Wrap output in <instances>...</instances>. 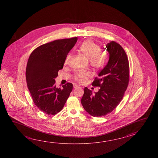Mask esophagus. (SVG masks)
Returning a JSON list of instances; mask_svg holds the SVG:
<instances>
[{"label": "esophagus", "instance_id": "esophagus-1", "mask_svg": "<svg viewBox=\"0 0 158 158\" xmlns=\"http://www.w3.org/2000/svg\"><path fill=\"white\" fill-rule=\"evenodd\" d=\"M80 87V86H79L78 85H77V84H73V87H74V88H77V87Z\"/></svg>", "mask_w": 158, "mask_h": 158}]
</instances>
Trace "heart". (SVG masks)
<instances>
[{"label": "heart", "instance_id": "b5f03b06", "mask_svg": "<svg viewBox=\"0 0 158 158\" xmlns=\"http://www.w3.org/2000/svg\"><path fill=\"white\" fill-rule=\"evenodd\" d=\"M78 51L83 56L89 59L91 67L99 69L105 65L107 57V54L93 41L85 40L80 46ZM69 57L70 55H68L67 60ZM91 76V73L89 71H78L74 75V80L78 83H83Z\"/></svg>", "mask_w": 158, "mask_h": 158}]
</instances>
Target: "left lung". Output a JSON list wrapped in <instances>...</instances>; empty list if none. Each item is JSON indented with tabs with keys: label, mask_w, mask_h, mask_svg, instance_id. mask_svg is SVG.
Here are the masks:
<instances>
[{
	"label": "left lung",
	"mask_w": 158,
	"mask_h": 158,
	"mask_svg": "<svg viewBox=\"0 0 158 158\" xmlns=\"http://www.w3.org/2000/svg\"><path fill=\"white\" fill-rule=\"evenodd\" d=\"M106 48L108 62L92 83L100 89L93 94L85 87L81 99L85 111L94 117L104 116L114 110L123 99L129 81V60L123 48L114 41L107 44Z\"/></svg>",
	"instance_id": "left-lung-1"
}]
</instances>
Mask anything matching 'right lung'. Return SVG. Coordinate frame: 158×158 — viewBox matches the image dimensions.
Masks as SVG:
<instances>
[{
	"instance_id": "right-lung-1",
	"label": "right lung",
	"mask_w": 158,
	"mask_h": 158,
	"mask_svg": "<svg viewBox=\"0 0 158 158\" xmlns=\"http://www.w3.org/2000/svg\"><path fill=\"white\" fill-rule=\"evenodd\" d=\"M77 40V37L53 40L36 48L29 57L25 73L28 89L35 105L48 115L61 111L72 90L70 82L56 87L55 78Z\"/></svg>"
}]
</instances>
